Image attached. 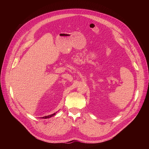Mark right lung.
Here are the masks:
<instances>
[{"label": "right lung", "mask_w": 149, "mask_h": 149, "mask_svg": "<svg viewBox=\"0 0 149 149\" xmlns=\"http://www.w3.org/2000/svg\"><path fill=\"white\" fill-rule=\"evenodd\" d=\"M56 113H53V114H51V115H49V116H44V117H42V118L43 119H47V118H51V117L53 116L54 115H55Z\"/></svg>", "instance_id": "obj_1"}]
</instances>
